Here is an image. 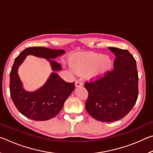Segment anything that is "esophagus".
Here are the masks:
<instances>
[{
  "instance_id": "1",
  "label": "esophagus",
  "mask_w": 153,
  "mask_h": 153,
  "mask_svg": "<svg viewBox=\"0 0 153 153\" xmlns=\"http://www.w3.org/2000/svg\"><path fill=\"white\" fill-rule=\"evenodd\" d=\"M75 86H76V88L77 87H81L83 86V84L82 82H81L79 81V80H77V81L76 82V84H75Z\"/></svg>"
}]
</instances>
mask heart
Instances as JSON below:
<instances>
[{
	"mask_svg": "<svg viewBox=\"0 0 153 153\" xmlns=\"http://www.w3.org/2000/svg\"><path fill=\"white\" fill-rule=\"evenodd\" d=\"M71 66L78 74H85L90 79H98L105 76L113 67V60L108 56L94 52L74 55L71 58Z\"/></svg>",
	"mask_w": 153,
	"mask_h": 153,
	"instance_id": "b5f03b06",
	"label": "heart"
}]
</instances>
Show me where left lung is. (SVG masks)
<instances>
[{
    "label": "left lung",
    "instance_id": "8db88e82",
    "mask_svg": "<svg viewBox=\"0 0 153 153\" xmlns=\"http://www.w3.org/2000/svg\"><path fill=\"white\" fill-rule=\"evenodd\" d=\"M116 58L114 69L101 78L85 83L88 92L87 112L96 120L112 122L128 114L138 96L136 61L128 50L109 47Z\"/></svg>",
    "mask_w": 153,
    "mask_h": 153
}]
</instances>
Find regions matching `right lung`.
Wrapping results in <instances>:
<instances>
[{"label": "right lung", "mask_w": 153, "mask_h": 153, "mask_svg": "<svg viewBox=\"0 0 153 153\" xmlns=\"http://www.w3.org/2000/svg\"><path fill=\"white\" fill-rule=\"evenodd\" d=\"M65 53L61 49L29 47L15 58L10 73V94L17 110L26 117L36 121H46L54 117L60 112L65 101L74 91L75 82H66L55 72L62 68L53 59ZM30 54L47 59L54 71L45 84L34 92H27L23 89L17 74L20 65Z\"/></svg>", "instance_id": "1"}]
</instances>
